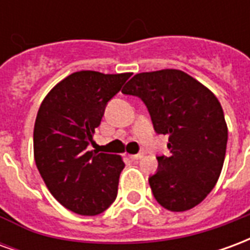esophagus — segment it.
Instances as JSON below:
<instances>
[{
    "instance_id": "34e87169",
    "label": "esophagus",
    "mask_w": 250,
    "mask_h": 250,
    "mask_svg": "<svg viewBox=\"0 0 250 250\" xmlns=\"http://www.w3.org/2000/svg\"><path fill=\"white\" fill-rule=\"evenodd\" d=\"M128 157L132 159V161H138V159H141L143 157V154H134V155H128Z\"/></svg>"
}]
</instances>
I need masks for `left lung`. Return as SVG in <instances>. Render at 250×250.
Segmentation results:
<instances>
[{
  "label": "left lung",
  "mask_w": 250,
  "mask_h": 250,
  "mask_svg": "<svg viewBox=\"0 0 250 250\" xmlns=\"http://www.w3.org/2000/svg\"><path fill=\"white\" fill-rule=\"evenodd\" d=\"M146 104L157 134L168 135L170 157H157L148 184L158 204L185 211L201 204L218 181L228 127L218 99L178 69L138 73L122 89Z\"/></svg>",
  "instance_id": "8db88e82"
}]
</instances>
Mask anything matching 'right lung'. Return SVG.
Here are the masks:
<instances>
[{
	"label": "right lung",
	"instance_id": "add662e5",
	"mask_svg": "<svg viewBox=\"0 0 250 250\" xmlns=\"http://www.w3.org/2000/svg\"><path fill=\"white\" fill-rule=\"evenodd\" d=\"M131 73L75 72L42 100L33 131L36 166L46 188L73 213L96 215L118 194L125 163L119 155L88 151L105 105Z\"/></svg>",
	"mask_w": 250,
	"mask_h": 250
}]
</instances>
